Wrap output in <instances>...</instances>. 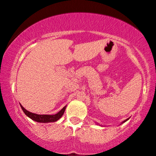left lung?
<instances>
[{"mask_svg": "<svg viewBox=\"0 0 156 156\" xmlns=\"http://www.w3.org/2000/svg\"><path fill=\"white\" fill-rule=\"evenodd\" d=\"M128 119H129V118H128V119H125V121H123L122 122V123H124V122H126V121H128Z\"/></svg>", "mask_w": 156, "mask_h": 156, "instance_id": "1", "label": "left lung"}]
</instances>
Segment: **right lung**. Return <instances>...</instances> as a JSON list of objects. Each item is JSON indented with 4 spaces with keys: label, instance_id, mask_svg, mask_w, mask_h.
I'll list each match as a JSON object with an SVG mask.
<instances>
[{
    "label": "right lung",
    "instance_id": "add662e5",
    "mask_svg": "<svg viewBox=\"0 0 156 156\" xmlns=\"http://www.w3.org/2000/svg\"><path fill=\"white\" fill-rule=\"evenodd\" d=\"M21 108H22L23 112L25 113V114L31 118V119L34 120L37 122H42V123H47V122H53L60 119L62 117V115L64 114V111L66 109V106H64L59 112H58L57 114H53V115H48V114H34V113H31L28 111H27L26 108H24L23 107L22 105H20Z\"/></svg>",
    "mask_w": 156,
    "mask_h": 156
}]
</instances>
